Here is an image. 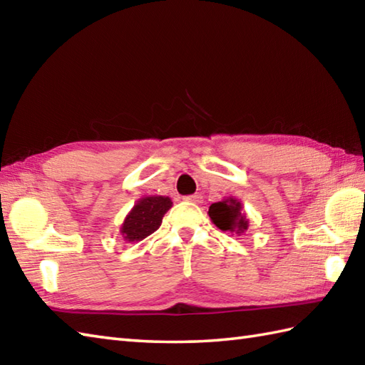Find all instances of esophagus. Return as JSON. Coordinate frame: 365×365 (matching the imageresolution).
<instances>
[{"label": "esophagus", "mask_w": 365, "mask_h": 365, "mask_svg": "<svg viewBox=\"0 0 365 365\" xmlns=\"http://www.w3.org/2000/svg\"><path fill=\"white\" fill-rule=\"evenodd\" d=\"M185 200H188V202H192V204H202V196L200 195H191V196H187L185 197Z\"/></svg>", "instance_id": "1"}]
</instances>
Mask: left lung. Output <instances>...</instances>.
<instances>
[{
    "mask_svg": "<svg viewBox=\"0 0 365 365\" xmlns=\"http://www.w3.org/2000/svg\"><path fill=\"white\" fill-rule=\"evenodd\" d=\"M208 216L216 227L229 234L242 235L250 227V221L243 213V205L237 197H224L208 208Z\"/></svg>",
    "mask_w": 365,
    "mask_h": 365,
    "instance_id": "1",
    "label": "left lung"
}]
</instances>
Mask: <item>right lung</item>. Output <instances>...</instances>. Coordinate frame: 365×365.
I'll return each mask as SVG.
<instances>
[{"instance_id": "1", "label": "right lung", "mask_w": 365, "mask_h": 365, "mask_svg": "<svg viewBox=\"0 0 365 365\" xmlns=\"http://www.w3.org/2000/svg\"><path fill=\"white\" fill-rule=\"evenodd\" d=\"M173 207L166 196H144L138 200L123 220L120 235L128 243H138L161 226L163 216Z\"/></svg>"}]
</instances>
